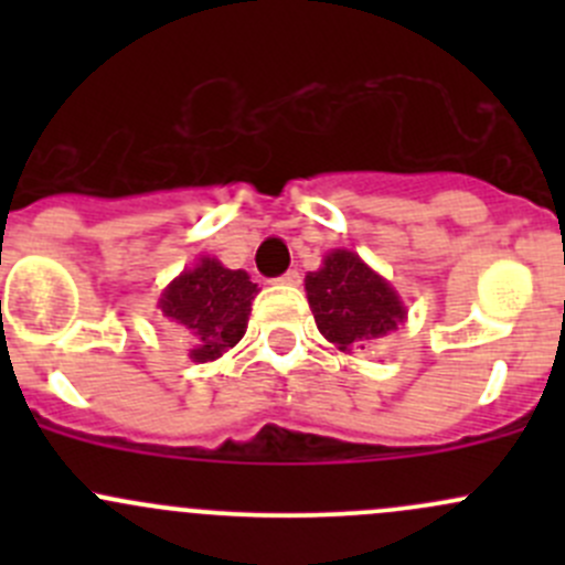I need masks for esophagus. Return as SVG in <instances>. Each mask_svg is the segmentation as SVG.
<instances>
[{
	"label": "esophagus",
	"mask_w": 565,
	"mask_h": 565,
	"mask_svg": "<svg viewBox=\"0 0 565 565\" xmlns=\"http://www.w3.org/2000/svg\"><path fill=\"white\" fill-rule=\"evenodd\" d=\"M278 284H289V287H295V284H300V273L298 270H287L281 273V276L276 278Z\"/></svg>",
	"instance_id": "1"
}]
</instances>
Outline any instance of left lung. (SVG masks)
<instances>
[{
	"label": "left lung",
	"mask_w": 565,
	"mask_h": 565,
	"mask_svg": "<svg viewBox=\"0 0 565 565\" xmlns=\"http://www.w3.org/2000/svg\"><path fill=\"white\" fill-rule=\"evenodd\" d=\"M306 295L319 333L339 350L380 339L404 319L402 300L352 250L324 256L322 270L306 276Z\"/></svg>",
	"instance_id": "left-lung-1"
}]
</instances>
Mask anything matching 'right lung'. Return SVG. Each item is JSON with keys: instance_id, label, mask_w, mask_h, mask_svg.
<instances>
[{"instance_id": "1", "label": "right lung", "mask_w": 565, "mask_h": 565, "mask_svg": "<svg viewBox=\"0 0 565 565\" xmlns=\"http://www.w3.org/2000/svg\"><path fill=\"white\" fill-rule=\"evenodd\" d=\"M256 284L243 270H230L215 259H202L174 278L161 298L169 322L193 339V361H215L246 333Z\"/></svg>"}]
</instances>
